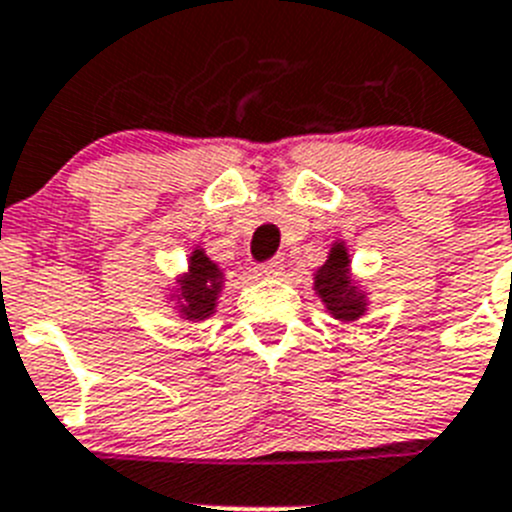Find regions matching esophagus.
Masks as SVG:
<instances>
[{
  "instance_id": "1",
  "label": "esophagus",
  "mask_w": 512,
  "mask_h": 512,
  "mask_svg": "<svg viewBox=\"0 0 512 512\" xmlns=\"http://www.w3.org/2000/svg\"><path fill=\"white\" fill-rule=\"evenodd\" d=\"M256 274H259L261 279H277L284 274V261H269V264H261L256 266Z\"/></svg>"
}]
</instances>
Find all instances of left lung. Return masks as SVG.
I'll list each match as a JSON object with an SVG mask.
<instances>
[{
  "instance_id": "left-lung-1",
  "label": "left lung",
  "mask_w": 512,
  "mask_h": 512,
  "mask_svg": "<svg viewBox=\"0 0 512 512\" xmlns=\"http://www.w3.org/2000/svg\"><path fill=\"white\" fill-rule=\"evenodd\" d=\"M312 289L330 318L341 323H354L369 310V292L354 279L351 253L343 241L330 246L325 264L312 274Z\"/></svg>"
}]
</instances>
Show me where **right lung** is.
<instances>
[{
  "label": "right lung",
  "instance_id": "1",
  "mask_svg": "<svg viewBox=\"0 0 512 512\" xmlns=\"http://www.w3.org/2000/svg\"><path fill=\"white\" fill-rule=\"evenodd\" d=\"M225 271L215 264L202 246H194L187 259V269L176 274L174 284L169 287L174 310L179 318L189 323H202L212 318L217 310V300L223 295Z\"/></svg>",
  "mask_w": 512,
  "mask_h": 512
}]
</instances>
